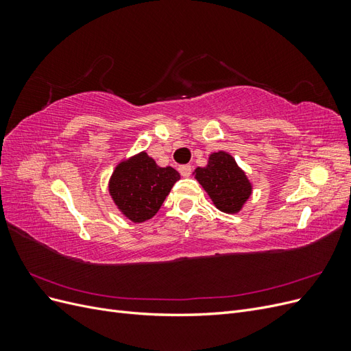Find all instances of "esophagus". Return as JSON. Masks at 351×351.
<instances>
[{
  "instance_id": "1",
  "label": "esophagus",
  "mask_w": 351,
  "mask_h": 351,
  "mask_svg": "<svg viewBox=\"0 0 351 351\" xmlns=\"http://www.w3.org/2000/svg\"><path fill=\"white\" fill-rule=\"evenodd\" d=\"M178 171H180V174H182L183 177H189L190 174H192V167L190 165H182L178 168Z\"/></svg>"
}]
</instances>
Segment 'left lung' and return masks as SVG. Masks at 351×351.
<instances>
[{
    "instance_id": "left-lung-1",
    "label": "left lung",
    "mask_w": 351,
    "mask_h": 351,
    "mask_svg": "<svg viewBox=\"0 0 351 351\" xmlns=\"http://www.w3.org/2000/svg\"><path fill=\"white\" fill-rule=\"evenodd\" d=\"M195 173L214 205L227 214L239 212L252 195V184L246 174L227 152L212 154L208 165L196 168Z\"/></svg>"
}]
</instances>
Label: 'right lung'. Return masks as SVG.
<instances>
[{
	"label": "right lung",
	"instance_id": "obj_1",
	"mask_svg": "<svg viewBox=\"0 0 351 351\" xmlns=\"http://www.w3.org/2000/svg\"><path fill=\"white\" fill-rule=\"evenodd\" d=\"M177 180L180 174L173 167H158L146 152H141L115 167L110 195L123 215L133 222H143L162 206Z\"/></svg>",
	"mask_w": 351,
	"mask_h": 351
}]
</instances>
